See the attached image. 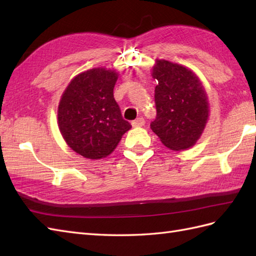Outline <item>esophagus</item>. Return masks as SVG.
Wrapping results in <instances>:
<instances>
[{
    "label": "esophagus",
    "mask_w": 256,
    "mask_h": 256,
    "mask_svg": "<svg viewBox=\"0 0 256 256\" xmlns=\"http://www.w3.org/2000/svg\"><path fill=\"white\" fill-rule=\"evenodd\" d=\"M144 124H145V120L142 116H140L136 120L132 121V126H143Z\"/></svg>",
    "instance_id": "1"
}]
</instances>
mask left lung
I'll use <instances>...</instances> for the list:
<instances>
[{
  "label": "left lung",
  "mask_w": 256,
  "mask_h": 256,
  "mask_svg": "<svg viewBox=\"0 0 256 256\" xmlns=\"http://www.w3.org/2000/svg\"><path fill=\"white\" fill-rule=\"evenodd\" d=\"M156 118L150 128L166 148L184 150L202 134L209 116L208 96L192 70L168 60H157L153 68Z\"/></svg>",
  "instance_id": "obj_1"
}]
</instances>
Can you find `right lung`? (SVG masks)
Segmentation results:
<instances>
[{"mask_svg":"<svg viewBox=\"0 0 256 256\" xmlns=\"http://www.w3.org/2000/svg\"><path fill=\"white\" fill-rule=\"evenodd\" d=\"M114 70L94 68L70 81L58 106V125L69 148L86 158L111 154L131 124L113 96Z\"/></svg>","mask_w":256,"mask_h":256,"instance_id":"obj_1","label":"right lung"}]
</instances>
